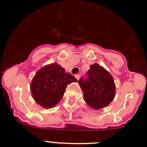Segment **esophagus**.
Wrapping results in <instances>:
<instances>
[{
    "label": "esophagus",
    "instance_id": "34e87169",
    "mask_svg": "<svg viewBox=\"0 0 147 147\" xmlns=\"http://www.w3.org/2000/svg\"><path fill=\"white\" fill-rule=\"evenodd\" d=\"M75 77H76V78L78 80V79H79V78H80V75H79V74H76V76H75Z\"/></svg>",
    "mask_w": 147,
    "mask_h": 147
}]
</instances>
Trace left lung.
I'll list each match as a JSON object with an SVG mask.
<instances>
[{"label": "left lung", "mask_w": 147, "mask_h": 147, "mask_svg": "<svg viewBox=\"0 0 147 147\" xmlns=\"http://www.w3.org/2000/svg\"><path fill=\"white\" fill-rule=\"evenodd\" d=\"M78 84L83 91L85 102L94 109L106 107L115 95L114 79L98 64L90 65L86 77H82Z\"/></svg>", "instance_id": "obj_1"}]
</instances>
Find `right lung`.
<instances>
[{"label":"right lung","mask_w":147,"mask_h":147,"mask_svg":"<svg viewBox=\"0 0 147 147\" xmlns=\"http://www.w3.org/2000/svg\"><path fill=\"white\" fill-rule=\"evenodd\" d=\"M70 73L57 63L42 67L32 80L31 92L34 100L42 107H54L63 97L67 85L77 82Z\"/></svg>","instance_id":"add662e5"}]
</instances>
